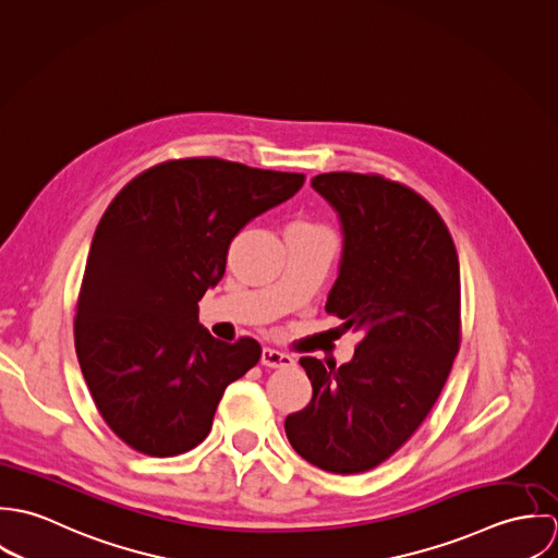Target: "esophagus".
I'll return each instance as SVG.
<instances>
[{
	"mask_svg": "<svg viewBox=\"0 0 558 558\" xmlns=\"http://www.w3.org/2000/svg\"><path fill=\"white\" fill-rule=\"evenodd\" d=\"M262 365L270 367V369H279V367H292L294 359L290 354H283L275 348H264L262 350Z\"/></svg>",
	"mask_w": 558,
	"mask_h": 558,
	"instance_id": "1",
	"label": "esophagus"
}]
</instances>
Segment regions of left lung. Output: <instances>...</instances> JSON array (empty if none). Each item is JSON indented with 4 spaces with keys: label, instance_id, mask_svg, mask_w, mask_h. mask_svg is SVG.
<instances>
[{
    "label": "left lung",
    "instance_id": "obj_1",
    "mask_svg": "<svg viewBox=\"0 0 558 558\" xmlns=\"http://www.w3.org/2000/svg\"><path fill=\"white\" fill-rule=\"evenodd\" d=\"M312 186L339 213L343 253L326 314L361 335L341 367L303 356L314 396L288 414L294 451L326 473H365L425 421L460 350V259L436 208L380 173L330 171Z\"/></svg>",
    "mask_w": 558,
    "mask_h": 558
}]
</instances>
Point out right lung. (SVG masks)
I'll return each instance as SVG.
<instances>
[{"instance_id": "obj_1", "label": "right lung", "mask_w": 558, "mask_h": 558, "mask_svg": "<svg viewBox=\"0 0 558 558\" xmlns=\"http://www.w3.org/2000/svg\"><path fill=\"white\" fill-rule=\"evenodd\" d=\"M303 182L215 157L165 160L105 210L81 279L75 348L100 416L131 449L191 451L228 385L257 365L259 343L215 339L197 303L221 281L240 230Z\"/></svg>"}]
</instances>
